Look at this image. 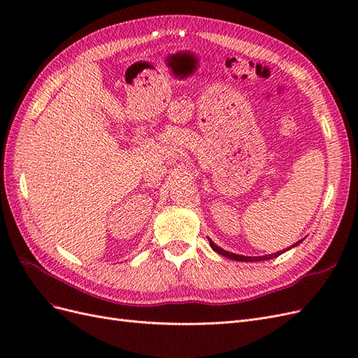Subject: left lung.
<instances>
[{"label":"left lung","mask_w":358,"mask_h":358,"mask_svg":"<svg viewBox=\"0 0 358 358\" xmlns=\"http://www.w3.org/2000/svg\"><path fill=\"white\" fill-rule=\"evenodd\" d=\"M301 242H303V239H301V241H299V242H296L294 245H291L289 248L284 249V251H279V252H275V254H268V255H263V257H245V255H239V254H233V252L225 251V249L220 248L218 245L212 242V239H209L210 248L213 249L215 252H218V254H221V255H224V257H227V258H230V259H234V262H249V263H251V262H266V259L276 258V257H279L280 254H284L285 251H289L291 248H296V246H299Z\"/></svg>","instance_id":"8db88e82"}]
</instances>
